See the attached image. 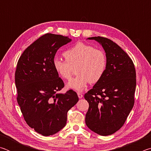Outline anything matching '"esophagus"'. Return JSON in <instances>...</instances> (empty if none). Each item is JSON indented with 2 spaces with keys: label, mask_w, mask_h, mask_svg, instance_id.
Masks as SVG:
<instances>
[{
  "label": "esophagus",
  "mask_w": 151,
  "mask_h": 151,
  "mask_svg": "<svg viewBox=\"0 0 151 151\" xmlns=\"http://www.w3.org/2000/svg\"><path fill=\"white\" fill-rule=\"evenodd\" d=\"M77 94H78V96L79 99H82V98H83V94H81V93H78Z\"/></svg>",
  "instance_id": "esophagus-1"
}]
</instances>
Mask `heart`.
I'll return each instance as SVG.
<instances>
[{"mask_svg":"<svg viewBox=\"0 0 151 151\" xmlns=\"http://www.w3.org/2000/svg\"><path fill=\"white\" fill-rule=\"evenodd\" d=\"M65 60L55 58L53 68L63 80H69L73 68H76L75 78L68 82L67 87L82 91L90 83L94 84L103 78L107 68V57L104 50L91 45L78 42L65 51Z\"/></svg>","mask_w":151,"mask_h":151,"instance_id":"obj_1","label":"heart"}]
</instances>
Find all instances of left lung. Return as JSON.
Wrapping results in <instances>:
<instances>
[{"mask_svg":"<svg viewBox=\"0 0 151 151\" xmlns=\"http://www.w3.org/2000/svg\"><path fill=\"white\" fill-rule=\"evenodd\" d=\"M88 39L103 46L107 68L103 78L84 96L89 104L85 122L91 131L107 136L123 126L134 106L136 70L129 56L112 40L102 37Z\"/></svg>","mask_w":151,"mask_h":151,"instance_id":"8db88e82","label":"left lung"}]
</instances>
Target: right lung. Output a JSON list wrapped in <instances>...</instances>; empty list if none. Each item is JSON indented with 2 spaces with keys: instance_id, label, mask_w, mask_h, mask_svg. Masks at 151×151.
<instances>
[{
  "instance_id": "add662e5",
  "label": "right lung",
  "mask_w": 151,
  "mask_h": 151,
  "mask_svg": "<svg viewBox=\"0 0 151 151\" xmlns=\"http://www.w3.org/2000/svg\"><path fill=\"white\" fill-rule=\"evenodd\" d=\"M70 41L68 37L47 33L28 47L17 63L18 104L27 124L43 136L60 131L68 111L78 101L73 90L58 93L65 83L52 66L58 48Z\"/></svg>"
}]
</instances>
